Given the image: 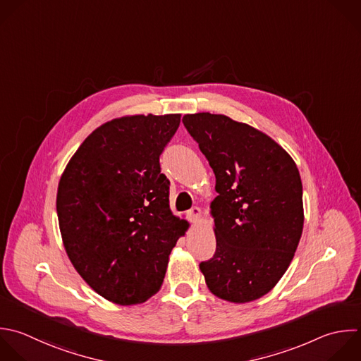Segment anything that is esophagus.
Here are the masks:
<instances>
[{
    "label": "esophagus",
    "instance_id": "obj_1",
    "mask_svg": "<svg viewBox=\"0 0 361 361\" xmlns=\"http://www.w3.org/2000/svg\"><path fill=\"white\" fill-rule=\"evenodd\" d=\"M188 217H189V220L192 221V223H197L199 220H200V217H202V210H200V207H192L189 212H188Z\"/></svg>",
    "mask_w": 361,
    "mask_h": 361
}]
</instances>
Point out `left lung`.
<instances>
[{"label": "left lung", "mask_w": 361, "mask_h": 361, "mask_svg": "<svg viewBox=\"0 0 361 361\" xmlns=\"http://www.w3.org/2000/svg\"><path fill=\"white\" fill-rule=\"evenodd\" d=\"M216 176V252L200 262L207 288L233 303L268 293L288 269L303 228L302 182L290 155L262 131L223 114L182 118Z\"/></svg>", "instance_id": "obj_1"}]
</instances>
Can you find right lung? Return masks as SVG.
<instances>
[{
  "instance_id": "1",
  "label": "right lung",
  "mask_w": 361,
  "mask_h": 361,
  "mask_svg": "<svg viewBox=\"0 0 361 361\" xmlns=\"http://www.w3.org/2000/svg\"><path fill=\"white\" fill-rule=\"evenodd\" d=\"M180 114H137L96 128L66 165L56 210L66 254L107 300L145 302L164 282L169 254L189 223L169 207L159 155Z\"/></svg>"
}]
</instances>
